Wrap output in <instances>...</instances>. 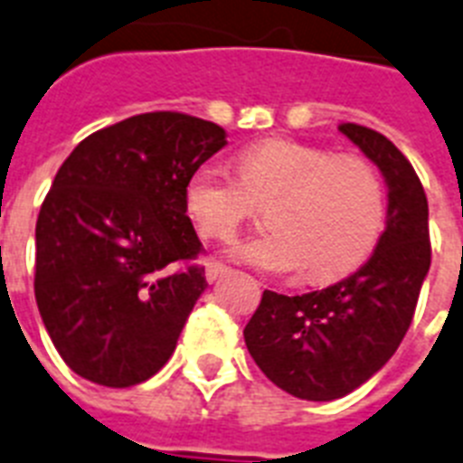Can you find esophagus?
I'll use <instances>...</instances> for the list:
<instances>
[{"mask_svg":"<svg viewBox=\"0 0 463 463\" xmlns=\"http://www.w3.org/2000/svg\"><path fill=\"white\" fill-rule=\"evenodd\" d=\"M225 270H228V266L219 264V261H212V264H206V270H204V276L209 283H213V280H219L221 276H223Z\"/></svg>","mask_w":463,"mask_h":463,"instance_id":"1","label":"esophagus"}]
</instances>
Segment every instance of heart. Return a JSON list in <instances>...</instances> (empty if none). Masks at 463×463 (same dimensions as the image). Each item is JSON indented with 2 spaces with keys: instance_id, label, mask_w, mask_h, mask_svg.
<instances>
[{
  "instance_id": "obj_1",
  "label": "heart",
  "mask_w": 463,
  "mask_h": 463,
  "mask_svg": "<svg viewBox=\"0 0 463 463\" xmlns=\"http://www.w3.org/2000/svg\"><path fill=\"white\" fill-rule=\"evenodd\" d=\"M270 204V232L232 247V257L269 273L309 280L347 273L366 259L385 223V187L359 154L292 140H261L238 156V178L216 166L190 175L185 206L202 238L228 242L254 209Z\"/></svg>"
}]
</instances>
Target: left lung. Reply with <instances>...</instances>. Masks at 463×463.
Wrapping results in <instances>:
<instances>
[{
  "mask_svg": "<svg viewBox=\"0 0 463 463\" xmlns=\"http://www.w3.org/2000/svg\"><path fill=\"white\" fill-rule=\"evenodd\" d=\"M340 133L388 183V221L362 269L326 290H264L244 326L251 359L270 383L299 400L345 397L378 373L407 335L430 269L428 199L414 166L392 142L356 123Z\"/></svg>",
  "mask_w": 463,
  "mask_h": 463,
  "instance_id": "8db88e82",
  "label": "left lung"
}]
</instances>
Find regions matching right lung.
Listing matches in <instances>:
<instances>
[{
    "label": "right lung",
    "instance_id": "1",
    "mask_svg": "<svg viewBox=\"0 0 463 463\" xmlns=\"http://www.w3.org/2000/svg\"><path fill=\"white\" fill-rule=\"evenodd\" d=\"M225 130L152 111L75 146L37 216L35 299L71 371L130 388L171 359L204 292L187 180L223 149Z\"/></svg>",
    "mask_w": 463,
    "mask_h": 463
}]
</instances>
